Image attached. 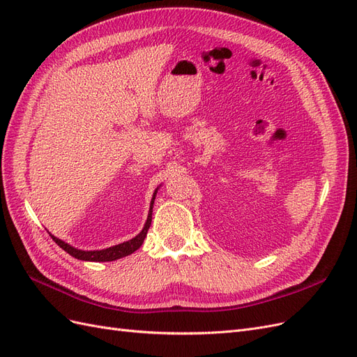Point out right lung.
<instances>
[{"label":"right lung","mask_w":357,"mask_h":357,"mask_svg":"<svg viewBox=\"0 0 357 357\" xmlns=\"http://www.w3.org/2000/svg\"><path fill=\"white\" fill-rule=\"evenodd\" d=\"M155 197H156V192L153 193V198H152V204H150V211H149V218L147 222L144 225L143 231L139 232L135 238L129 240L126 243L122 244H117L113 247L105 248V250H96V252H83V250H77V248H74L71 245H68L67 243H63L62 240H58L56 236H52V240L55 241L62 250H66L68 255H71L75 259H80V261H89V262H110V261H116V259H121L125 257L128 255L134 253L135 250H138L139 245L143 244L147 231L150 228V223H152V210H153V202H155Z\"/></svg>","instance_id":"obj_1"}]
</instances>
